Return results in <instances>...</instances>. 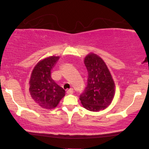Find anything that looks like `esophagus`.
Listing matches in <instances>:
<instances>
[{
    "label": "esophagus",
    "instance_id": "1",
    "mask_svg": "<svg viewBox=\"0 0 149 149\" xmlns=\"http://www.w3.org/2000/svg\"><path fill=\"white\" fill-rule=\"evenodd\" d=\"M73 92H74V91H73V88H70V89L67 90V94H73Z\"/></svg>",
    "mask_w": 149,
    "mask_h": 149
}]
</instances>
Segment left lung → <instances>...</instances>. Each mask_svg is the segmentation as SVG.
Returning <instances> with one entry per match:
<instances>
[{
  "mask_svg": "<svg viewBox=\"0 0 149 149\" xmlns=\"http://www.w3.org/2000/svg\"><path fill=\"white\" fill-rule=\"evenodd\" d=\"M88 71L87 85L81 94L84 108L92 112L104 109L112 102L115 94V84L103 60L95 54L84 59Z\"/></svg>",
  "mask_w": 149,
  "mask_h": 149,
  "instance_id": "obj_1",
  "label": "left lung"
}]
</instances>
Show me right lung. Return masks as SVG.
<instances>
[{"label":"right lung","instance_id":"add662e5","mask_svg":"<svg viewBox=\"0 0 149 149\" xmlns=\"http://www.w3.org/2000/svg\"><path fill=\"white\" fill-rule=\"evenodd\" d=\"M58 59V56H51L40 61L34 67L30 78L31 97L44 109L55 108L65 96V90L51 77V70Z\"/></svg>","mask_w":149,"mask_h":149}]
</instances>
